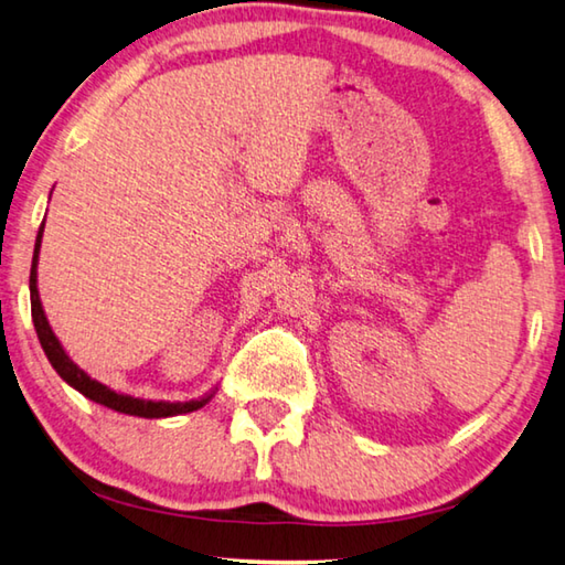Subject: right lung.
Instances as JSON below:
<instances>
[{"instance_id": "right-lung-1", "label": "right lung", "mask_w": 565, "mask_h": 565, "mask_svg": "<svg viewBox=\"0 0 565 565\" xmlns=\"http://www.w3.org/2000/svg\"><path fill=\"white\" fill-rule=\"evenodd\" d=\"M42 230H44V222L40 227V235H36V245H34V257H32V270H30V295H32V320H34V330H36V338H40V343L44 348V355L50 358L52 367L57 370L62 381H67L74 391H79L89 401H95L99 405H107V408H113L117 413H125V415H137V418H168V415H180V413H192L202 408V405L207 403V397H202V401H190V403H152V401H140V397H129V395H119L115 391H109L107 385H102L97 381H92V377L85 373V370H79L77 365L72 363L64 353L57 335H54L47 318H44V310H42V302H40V292H36V257H40V243H42Z\"/></svg>"}]
</instances>
